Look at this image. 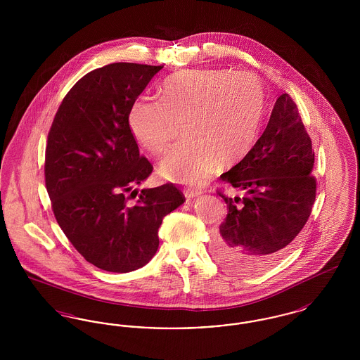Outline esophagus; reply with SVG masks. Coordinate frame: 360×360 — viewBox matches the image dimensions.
<instances>
[{
	"label": "esophagus",
	"mask_w": 360,
	"mask_h": 360,
	"mask_svg": "<svg viewBox=\"0 0 360 360\" xmlns=\"http://www.w3.org/2000/svg\"><path fill=\"white\" fill-rule=\"evenodd\" d=\"M201 194V191H198V190H191V188H185V197L190 200V198H194V197H197V195H200Z\"/></svg>",
	"instance_id": "esophagus-1"
}]
</instances>
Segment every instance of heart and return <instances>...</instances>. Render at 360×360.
<instances>
[{"instance_id":"b5f03b06","label":"heart","mask_w":360,"mask_h":360,"mask_svg":"<svg viewBox=\"0 0 360 360\" xmlns=\"http://www.w3.org/2000/svg\"><path fill=\"white\" fill-rule=\"evenodd\" d=\"M263 110V89L252 72L229 69L182 71L160 87V103L135 100L128 125L151 154L166 153L184 121L185 140L162 160V172L178 182L201 186L217 160L231 165L250 148Z\"/></svg>"}]
</instances>
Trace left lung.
I'll use <instances>...</instances> for the list:
<instances>
[{
  "label": "left lung",
  "mask_w": 360,
  "mask_h": 360,
  "mask_svg": "<svg viewBox=\"0 0 360 360\" xmlns=\"http://www.w3.org/2000/svg\"><path fill=\"white\" fill-rule=\"evenodd\" d=\"M313 165L308 131L297 105L285 93L255 146L220 176L244 194L232 198L217 190L228 213L212 244V255L224 269L257 274L289 251L316 200Z\"/></svg>",
  "instance_id": "obj_1"
}]
</instances>
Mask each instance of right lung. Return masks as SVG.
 <instances>
[{
    "label": "right lung",
    "instance_id": "right-lung-1",
    "mask_svg": "<svg viewBox=\"0 0 360 360\" xmlns=\"http://www.w3.org/2000/svg\"><path fill=\"white\" fill-rule=\"evenodd\" d=\"M163 66L110 63L70 89L52 121L44 176L52 212L74 248L96 267L129 273L159 247L158 229L185 195L172 184L143 188L154 170L128 125L132 103Z\"/></svg>",
    "mask_w": 360,
    "mask_h": 360
}]
</instances>
